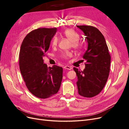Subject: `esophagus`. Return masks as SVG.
Instances as JSON below:
<instances>
[{"label": "esophagus", "mask_w": 129, "mask_h": 129, "mask_svg": "<svg viewBox=\"0 0 129 129\" xmlns=\"http://www.w3.org/2000/svg\"><path fill=\"white\" fill-rule=\"evenodd\" d=\"M63 68L64 69H68V70H71V69H72V67H70V66H64Z\"/></svg>", "instance_id": "1"}]
</instances>
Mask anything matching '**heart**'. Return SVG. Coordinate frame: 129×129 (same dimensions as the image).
Segmentation results:
<instances>
[{
	"label": "heart",
	"instance_id": "obj_1",
	"mask_svg": "<svg viewBox=\"0 0 129 129\" xmlns=\"http://www.w3.org/2000/svg\"><path fill=\"white\" fill-rule=\"evenodd\" d=\"M63 36L67 38L68 40H69L72 42V46L74 48L76 49H78L79 47V43L78 42L79 40V36L78 34L74 32V31L72 29H68L66 30L63 33ZM58 42V39L56 37H55L52 41V45L53 46H56ZM72 55L71 53L70 52H66L62 54L61 57L63 58H67L68 57L71 56Z\"/></svg>",
	"mask_w": 129,
	"mask_h": 129
}]
</instances>
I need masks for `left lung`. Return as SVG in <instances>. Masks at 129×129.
<instances>
[{"mask_svg":"<svg viewBox=\"0 0 129 129\" xmlns=\"http://www.w3.org/2000/svg\"><path fill=\"white\" fill-rule=\"evenodd\" d=\"M85 36L88 48L83 58L86 61L83 71L74 67L77 77L76 84L79 95L95 96L105 86L110 72L111 57L105 38L100 31L91 26H76Z\"/></svg>","mask_w":129,"mask_h":129,"instance_id":"left-lung-1","label":"left lung"}]
</instances>
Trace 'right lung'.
I'll use <instances>...</instances> for the list:
<instances>
[{
  "label": "right lung",
  "mask_w": 129,
  "mask_h": 129,
  "mask_svg": "<svg viewBox=\"0 0 129 129\" xmlns=\"http://www.w3.org/2000/svg\"><path fill=\"white\" fill-rule=\"evenodd\" d=\"M56 32V28L32 30L24 38L19 53V68L26 87L40 99L56 94L61 86L63 69L55 65L48 67L43 60Z\"/></svg>",
  "instance_id": "obj_1"
}]
</instances>
